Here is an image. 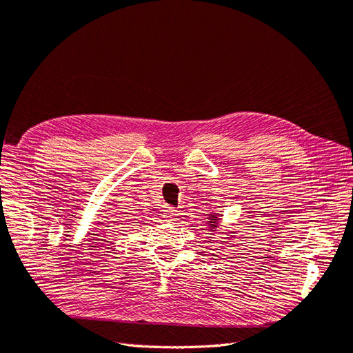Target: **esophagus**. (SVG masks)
<instances>
[{"label":"esophagus","mask_w":353,"mask_h":353,"mask_svg":"<svg viewBox=\"0 0 353 353\" xmlns=\"http://www.w3.org/2000/svg\"><path fill=\"white\" fill-rule=\"evenodd\" d=\"M165 212H166V215H168V218L170 219V221H174V219H176L178 216H179V212L175 209V208H166L165 209Z\"/></svg>","instance_id":"obj_1"}]
</instances>
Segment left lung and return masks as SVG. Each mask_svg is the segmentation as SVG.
<instances>
[{"instance_id":"obj_1","label":"left lung","mask_w":353,"mask_h":353,"mask_svg":"<svg viewBox=\"0 0 353 353\" xmlns=\"http://www.w3.org/2000/svg\"><path fill=\"white\" fill-rule=\"evenodd\" d=\"M210 221H215V219H210ZM212 231H213V230H212Z\"/></svg>"}]
</instances>
